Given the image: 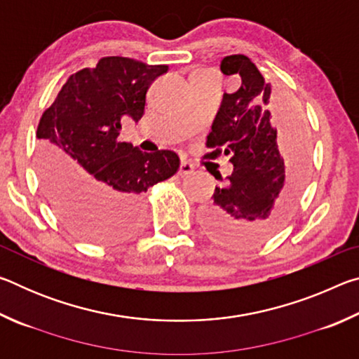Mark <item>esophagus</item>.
Segmentation results:
<instances>
[{
  "instance_id": "obj_1",
  "label": "esophagus",
  "mask_w": 359,
  "mask_h": 359,
  "mask_svg": "<svg viewBox=\"0 0 359 359\" xmlns=\"http://www.w3.org/2000/svg\"><path fill=\"white\" fill-rule=\"evenodd\" d=\"M193 171H194V166L191 165V163L182 160L180 169H179V175H180V177H187V175L193 174Z\"/></svg>"
}]
</instances>
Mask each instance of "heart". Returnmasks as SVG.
<instances>
[{"mask_svg": "<svg viewBox=\"0 0 359 359\" xmlns=\"http://www.w3.org/2000/svg\"><path fill=\"white\" fill-rule=\"evenodd\" d=\"M204 72H209V71H198V72H194V74H204Z\"/></svg>", "mask_w": 359, "mask_h": 359, "instance_id": "heart-1", "label": "heart"}]
</instances>
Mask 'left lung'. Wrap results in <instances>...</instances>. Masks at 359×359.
Returning a JSON list of instances; mask_svg holds the SVG:
<instances>
[{
  "label": "left lung",
  "instance_id": "obj_1",
  "mask_svg": "<svg viewBox=\"0 0 359 359\" xmlns=\"http://www.w3.org/2000/svg\"><path fill=\"white\" fill-rule=\"evenodd\" d=\"M226 76H239L241 87L224 93L205 145L204 158L229 155L233 174L226 185L215 187L212 201L201 212L204 229L212 239L233 247L257 245L269 239L287 222L307 171V142L301 125H294L283 106L290 125L285 141L277 137L272 114L271 83L245 55L222 60ZM281 150L278 151V149ZM220 180V172L214 174Z\"/></svg>",
  "mask_w": 359,
  "mask_h": 359
}]
</instances>
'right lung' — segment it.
<instances>
[{"label": "right lung", "mask_w": 359, "mask_h": 359, "mask_svg": "<svg viewBox=\"0 0 359 359\" xmlns=\"http://www.w3.org/2000/svg\"><path fill=\"white\" fill-rule=\"evenodd\" d=\"M166 65L104 57L69 76L39 120V177L72 233L95 242L125 238L137 228L142 198L177 172L172 150L142 151L120 142L125 118L141 120L145 95Z\"/></svg>", "instance_id": "add662e5"}]
</instances>
